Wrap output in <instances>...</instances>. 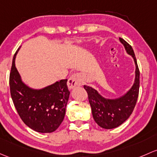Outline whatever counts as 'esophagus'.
Masks as SVG:
<instances>
[{"instance_id":"34e87169","label":"esophagus","mask_w":157,"mask_h":157,"mask_svg":"<svg viewBox=\"0 0 157 157\" xmlns=\"http://www.w3.org/2000/svg\"><path fill=\"white\" fill-rule=\"evenodd\" d=\"M83 83V77L80 74H74L67 80V86L70 89L80 86Z\"/></svg>"}]
</instances>
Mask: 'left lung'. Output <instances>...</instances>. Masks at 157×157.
<instances>
[{
	"instance_id": "obj_1",
	"label": "left lung",
	"mask_w": 157,
	"mask_h": 157,
	"mask_svg": "<svg viewBox=\"0 0 157 157\" xmlns=\"http://www.w3.org/2000/svg\"><path fill=\"white\" fill-rule=\"evenodd\" d=\"M120 41L123 44L127 53L131 55L135 61L136 67L135 79L132 88L120 98L108 99L102 97L92 87L83 86L88 94L94 120L98 126L106 129L118 127L129 117L136 105L139 93L140 71L134 51L132 47L123 38L120 37Z\"/></svg>"
}]
</instances>
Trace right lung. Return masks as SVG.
Masks as SVG:
<instances>
[{"label": "right lung", "instance_id": "add662e5", "mask_svg": "<svg viewBox=\"0 0 157 157\" xmlns=\"http://www.w3.org/2000/svg\"><path fill=\"white\" fill-rule=\"evenodd\" d=\"M13 56L10 74V94L14 106L25 125L41 133L56 131L63 121L69 92L67 80H61L41 90H33L22 81Z\"/></svg>", "mask_w": 157, "mask_h": 157}]
</instances>
